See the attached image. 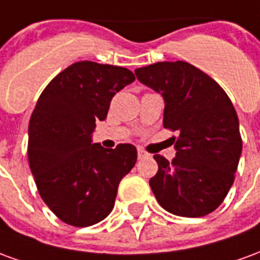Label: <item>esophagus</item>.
I'll return each instance as SVG.
<instances>
[{
  "label": "esophagus",
  "instance_id": "esophagus-1",
  "mask_svg": "<svg viewBox=\"0 0 260 260\" xmlns=\"http://www.w3.org/2000/svg\"><path fill=\"white\" fill-rule=\"evenodd\" d=\"M138 157H139V158L147 157V153L145 152L143 149H141V147H138Z\"/></svg>",
  "mask_w": 260,
  "mask_h": 260
}]
</instances>
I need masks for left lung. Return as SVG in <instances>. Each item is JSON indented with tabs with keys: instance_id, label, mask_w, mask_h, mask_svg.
Returning <instances> with one entry per match:
<instances>
[{
	"instance_id": "left-lung-1",
	"label": "left lung",
	"mask_w": 260,
	"mask_h": 260,
	"mask_svg": "<svg viewBox=\"0 0 260 260\" xmlns=\"http://www.w3.org/2000/svg\"><path fill=\"white\" fill-rule=\"evenodd\" d=\"M138 80L161 94L164 128L177 131L173 161L154 154L149 184L160 206L181 217L216 210L229 193L242 150L233 103L217 82L193 65L156 62L135 69Z\"/></svg>"
}]
</instances>
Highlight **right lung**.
<instances>
[{
	"mask_svg": "<svg viewBox=\"0 0 260 260\" xmlns=\"http://www.w3.org/2000/svg\"><path fill=\"white\" fill-rule=\"evenodd\" d=\"M134 80L129 69L80 61L57 75L37 100L29 166L44 203L69 225L89 227L107 217L119 181L135 166L134 145L104 149L91 141L111 99Z\"/></svg>",
	"mask_w": 260,
	"mask_h": 260,
	"instance_id": "1",
	"label": "right lung"
}]
</instances>
